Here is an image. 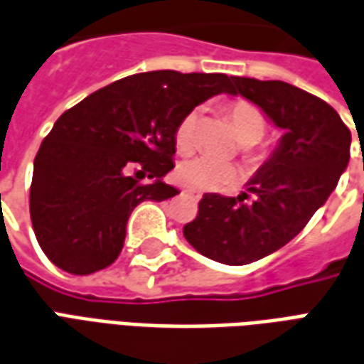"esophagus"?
Instances as JSON below:
<instances>
[{"instance_id":"obj_1","label":"esophagus","mask_w":364,"mask_h":364,"mask_svg":"<svg viewBox=\"0 0 364 364\" xmlns=\"http://www.w3.org/2000/svg\"><path fill=\"white\" fill-rule=\"evenodd\" d=\"M183 195H185V197H189L191 200H200V197H203V195L197 193V191H183Z\"/></svg>"}]
</instances>
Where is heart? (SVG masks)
Segmentation results:
<instances>
[{"label": "heart", "mask_w": 364, "mask_h": 364, "mask_svg": "<svg viewBox=\"0 0 364 364\" xmlns=\"http://www.w3.org/2000/svg\"><path fill=\"white\" fill-rule=\"evenodd\" d=\"M230 124L234 128V134L242 144H257L265 136L267 120L257 105L245 99H234L224 107ZM198 111L193 109L175 128V146L179 151H189L195 146V132H197ZM250 158L253 161H263L265 154L261 150H250ZM175 179L179 185L193 191H213L224 189L237 181V169L232 164H222L210 158H191L183 161L175 169Z\"/></svg>", "instance_id": "1"}]
</instances>
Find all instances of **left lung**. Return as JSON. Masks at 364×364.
Wrapping results in <instances>:
<instances>
[{"mask_svg": "<svg viewBox=\"0 0 364 364\" xmlns=\"http://www.w3.org/2000/svg\"><path fill=\"white\" fill-rule=\"evenodd\" d=\"M230 93L261 107L284 136L250 193H206L183 234L208 259L247 265L289 244L328 200L349 164L351 130L323 99L290 83L232 75Z\"/></svg>", "mask_w": 364, "mask_h": 364, "instance_id": "obj_1", "label": "left lung"}]
</instances>
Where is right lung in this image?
<instances>
[{"mask_svg":"<svg viewBox=\"0 0 364 364\" xmlns=\"http://www.w3.org/2000/svg\"><path fill=\"white\" fill-rule=\"evenodd\" d=\"M230 91L226 74L158 70L122 77L68 109L41 144L31 183V222L44 255L72 274L109 267L136 206L179 193L161 181L175 166L177 122Z\"/></svg>","mask_w":364,"mask_h":364,"instance_id":"1","label":"right lung"}]
</instances>
